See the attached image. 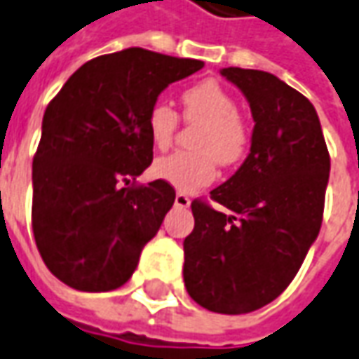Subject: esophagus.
I'll return each instance as SVG.
<instances>
[{"label": "esophagus", "mask_w": 359, "mask_h": 359, "mask_svg": "<svg viewBox=\"0 0 359 359\" xmlns=\"http://www.w3.org/2000/svg\"><path fill=\"white\" fill-rule=\"evenodd\" d=\"M189 203H191V199L185 196V194H177V196H175V208L185 209L189 208Z\"/></svg>", "instance_id": "1"}]
</instances>
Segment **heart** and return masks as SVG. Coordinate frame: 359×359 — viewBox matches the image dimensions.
I'll return each mask as SVG.
<instances>
[{
	"label": "heart",
	"instance_id": "b5f03b06",
	"mask_svg": "<svg viewBox=\"0 0 359 359\" xmlns=\"http://www.w3.org/2000/svg\"><path fill=\"white\" fill-rule=\"evenodd\" d=\"M187 122L201 124L194 146L197 151H174L154 163V174L180 191H194L211 184L221 165H235L251 144L249 122L239 114L235 96L217 81H201L182 95ZM180 116L168 102H154L146 116L151 144L158 150L174 142Z\"/></svg>",
	"mask_w": 359,
	"mask_h": 359
}]
</instances>
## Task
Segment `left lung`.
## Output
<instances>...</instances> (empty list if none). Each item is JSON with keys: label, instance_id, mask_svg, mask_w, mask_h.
Wrapping results in <instances>:
<instances>
[{"label": "left lung", "instance_id": "8db88e82", "mask_svg": "<svg viewBox=\"0 0 359 359\" xmlns=\"http://www.w3.org/2000/svg\"><path fill=\"white\" fill-rule=\"evenodd\" d=\"M221 74L251 107V151L211 191L221 208L191 203L196 227L184 241V280L199 306L247 314L292 283L316 241L330 154L306 96L264 71L229 67Z\"/></svg>", "mask_w": 359, "mask_h": 359}]
</instances>
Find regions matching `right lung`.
Instances as JSON below:
<instances>
[{
	"label": "right lung",
	"instance_id": "add662e5",
	"mask_svg": "<svg viewBox=\"0 0 359 359\" xmlns=\"http://www.w3.org/2000/svg\"><path fill=\"white\" fill-rule=\"evenodd\" d=\"M201 67L130 47L84 62L49 102L33 158L31 221L61 283L108 292L136 271L175 199L163 180L130 185L154 158L146 116L168 84Z\"/></svg>",
	"mask_w": 359,
	"mask_h": 359
}]
</instances>
